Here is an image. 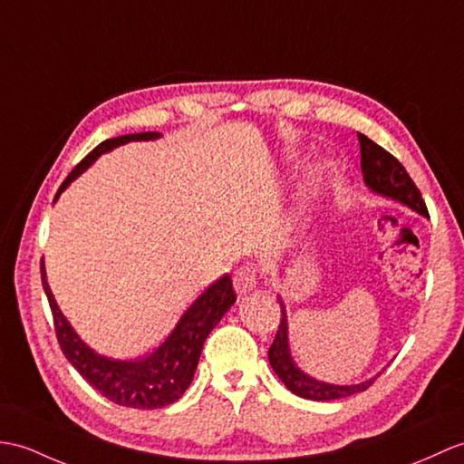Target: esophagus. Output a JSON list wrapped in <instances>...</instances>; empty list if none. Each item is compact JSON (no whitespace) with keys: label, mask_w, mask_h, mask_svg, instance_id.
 <instances>
[{"label":"esophagus","mask_w":464,"mask_h":464,"mask_svg":"<svg viewBox=\"0 0 464 464\" xmlns=\"http://www.w3.org/2000/svg\"><path fill=\"white\" fill-rule=\"evenodd\" d=\"M233 286L239 296L249 295L251 290L256 286V268L251 265H243L237 268L233 275Z\"/></svg>","instance_id":"34e87169"}]
</instances>
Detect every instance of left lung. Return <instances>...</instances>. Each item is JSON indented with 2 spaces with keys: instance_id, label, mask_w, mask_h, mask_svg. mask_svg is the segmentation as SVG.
I'll list each match as a JSON object with an SVG mask.
<instances>
[{
  "instance_id": "left-lung-1",
  "label": "left lung",
  "mask_w": 464,
  "mask_h": 464,
  "mask_svg": "<svg viewBox=\"0 0 464 464\" xmlns=\"http://www.w3.org/2000/svg\"><path fill=\"white\" fill-rule=\"evenodd\" d=\"M358 140H360V152H362V174H363V183L368 186V189L373 191L375 196L401 203V206L409 208L419 215H423V218H429L421 191L417 189L413 179L409 178L405 168L400 164V160L393 158L390 152H385L382 146L375 144L368 136L358 134ZM278 303H281L283 318H281V326H278L273 346L268 348V362H271V368L278 375V380L286 385V390H290L298 397H304V400L334 401V400H343V397H350L353 393L365 392L375 380H378V375L382 372L360 383L336 385V383H326L322 380L312 378L310 373L300 370L298 363L293 358V353H290L288 316H286V306L281 296H278Z\"/></svg>"
}]
</instances>
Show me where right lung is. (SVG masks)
Returning a JSON list of instances; mask_svg holds the SVG:
<instances>
[{
    "mask_svg": "<svg viewBox=\"0 0 464 464\" xmlns=\"http://www.w3.org/2000/svg\"><path fill=\"white\" fill-rule=\"evenodd\" d=\"M158 138H161L160 132H138L104 140L63 181L55 201L71 186V181L89 169L102 154H109L114 148L128 142H150V140ZM41 283L49 298L57 340L64 358L106 400L132 409H160L179 400L198 370L203 343L237 300L231 276L225 275L193 300L189 308L179 316L174 330L152 353L136 360H116L94 352L74 332L51 293L45 265L41 266Z\"/></svg>",
    "mask_w": 464,
    "mask_h": 464,
    "instance_id": "right-lung-1",
    "label": "right lung"
}]
</instances>
